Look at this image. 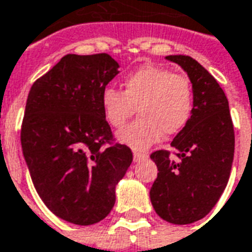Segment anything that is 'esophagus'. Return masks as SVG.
Returning a JSON list of instances; mask_svg holds the SVG:
<instances>
[{"label":"esophagus","mask_w":252,"mask_h":252,"mask_svg":"<svg viewBox=\"0 0 252 252\" xmlns=\"http://www.w3.org/2000/svg\"><path fill=\"white\" fill-rule=\"evenodd\" d=\"M148 158V154H145V153H134V161L135 162H141V161H144V159Z\"/></svg>","instance_id":"obj_1"}]
</instances>
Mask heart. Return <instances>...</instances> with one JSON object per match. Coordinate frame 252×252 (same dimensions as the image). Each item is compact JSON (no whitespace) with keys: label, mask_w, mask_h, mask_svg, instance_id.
Returning <instances> with one entry per match:
<instances>
[{"label":"heart","mask_w":252,"mask_h":252,"mask_svg":"<svg viewBox=\"0 0 252 252\" xmlns=\"http://www.w3.org/2000/svg\"><path fill=\"white\" fill-rule=\"evenodd\" d=\"M100 107L106 122L115 128L122 127L137 108L139 118L121 130L117 138L144 152L162 134L174 135L187 126L193 111V88L184 75L146 64L124 79V91L104 88Z\"/></svg>","instance_id":"obj_1"}]
</instances>
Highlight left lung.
Listing matches in <instances>:
<instances>
[{
	"instance_id": "obj_1",
	"label": "left lung",
	"mask_w": 252,
	"mask_h": 252,
	"mask_svg": "<svg viewBox=\"0 0 252 252\" xmlns=\"http://www.w3.org/2000/svg\"><path fill=\"white\" fill-rule=\"evenodd\" d=\"M166 59L188 73L193 111L170 144L179 161L169 158L166 150L150 156L158 168L150 201L168 223L190 224L209 214L227 187L234 161V125L225 94L201 64L185 55Z\"/></svg>"
}]
</instances>
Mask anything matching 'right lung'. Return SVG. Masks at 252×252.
I'll return each instance as SVG.
<instances>
[{
  "label": "right lung",
  "mask_w": 252,
  "mask_h": 252,
  "mask_svg": "<svg viewBox=\"0 0 252 252\" xmlns=\"http://www.w3.org/2000/svg\"><path fill=\"white\" fill-rule=\"evenodd\" d=\"M118 68L107 53L65 55L29 91L21 127L24 158L38 196L68 223L103 220L133 161L130 148L111 144L100 107L102 91Z\"/></svg>",
  "instance_id": "add662e5"
}]
</instances>
